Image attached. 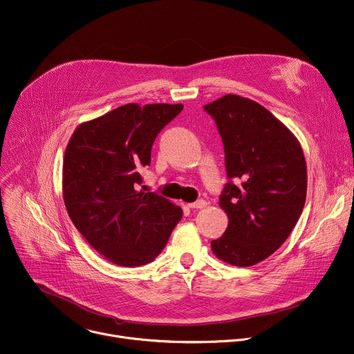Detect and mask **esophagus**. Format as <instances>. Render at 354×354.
<instances>
[{"instance_id":"34e87169","label":"esophagus","mask_w":354,"mask_h":354,"mask_svg":"<svg viewBox=\"0 0 354 354\" xmlns=\"http://www.w3.org/2000/svg\"><path fill=\"white\" fill-rule=\"evenodd\" d=\"M206 201H203V199H201V201H196V202H194V203H189L187 206L190 207V209H203V207H206Z\"/></svg>"}]
</instances>
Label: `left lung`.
Wrapping results in <instances>:
<instances>
[{"instance_id": "left-lung-1", "label": "left lung", "mask_w": 354, "mask_h": 354, "mask_svg": "<svg viewBox=\"0 0 354 354\" xmlns=\"http://www.w3.org/2000/svg\"><path fill=\"white\" fill-rule=\"evenodd\" d=\"M203 109L217 125L229 178L218 203L229 226L212 250L224 263L250 267L277 251L301 217L305 156L294 134L259 103L226 94Z\"/></svg>"}]
</instances>
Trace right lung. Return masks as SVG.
Returning <instances> with one entry per match:
<instances>
[{
    "mask_svg": "<svg viewBox=\"0 0 354 354\" xmlns=\"http://www.w3.org/2000/svg\"><path fill=\"white\" fill-rule=\"evenodd\" d=\"M182 104H125L73 133L63 159V201L87 243L121 267L155 260L182 209L155 192H138L156 136Z\"/></svg>",
    "mask_w": 354,
    "mask_h": 354,
    "instance_id": "obj_1",
    "label": "right lung"
}]
</instances>
